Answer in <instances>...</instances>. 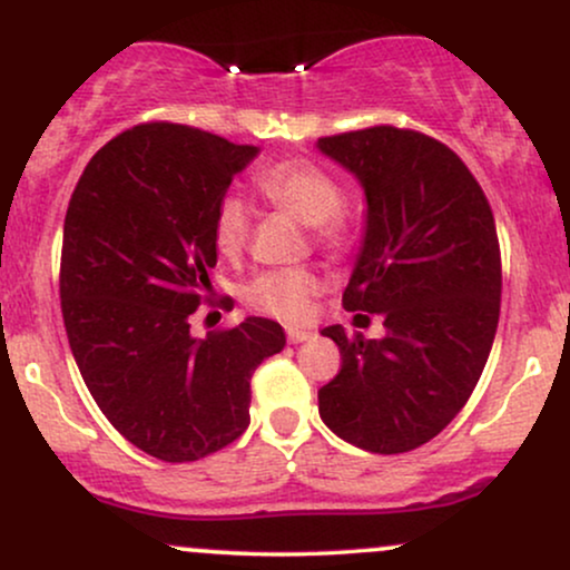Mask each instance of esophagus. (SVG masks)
I'll return each instance as SVG.
<instances>
[{
    "mask_svg": "<svg viewBox=\"0 0 570 570\" xmlns=\"http://www.w3.org/2000/svg\"><path fill=\"white\" fill-rule=\"evenodd\" d=\"M311 335H313V332H307V330H289V332H286V340L297 345V343H305V340Z\"/></svg>",
    "mask_w": 570,
    "mask_h": 570,
    "instance_id": "34e87169",
    "label": "esophagus"
}]
</instances>
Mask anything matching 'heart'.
Wrapping results in <instances>:
<instances>
[{"label":"heart","mask_w":570,"mask_h":570,"mask_svg":"<svg viewBox=\"0 0 570 570\" xmlns=\"http://www.w3.org/2000/svg\"><path fill=\"white\" fill-rule=\"evenodd\" d=\"M254 189L267 206L311 227L313 244L345 254L353 244V219L343 206V187L318 163L289 158L273 163L254 176ZM248 208L238 195H225L214 208L212 238L222 257H238L248 238ZM324 281L311 267L267 271L246 284L244 297L254 311L284 324L311 318Z\"/></svg>","instance_id":"1"}]
</instances>
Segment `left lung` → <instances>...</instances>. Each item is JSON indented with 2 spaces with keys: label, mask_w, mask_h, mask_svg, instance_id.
I'll return each mask as SVG.
<instances>
[{
  "label": "left lung",
  "mask_w": 570,
  "mask_h": 570,
  "mask_svg": "<svg viewBox=\"0 0 570 570\" xmlns=\"http://www.w3.org/2000/svg\"><path fill=\"white\" fill-rule=\"evenodd\" d=\"M318 149L356 174L367 195V233L343 305L364 322L377 313L385 326L383 340L340 324L322 332L343 362L318 391V412L356 448L407 453L461 412L493 348V212L466 163L421 130L372 126L324 136Z\"/></svg>",
  "instance_id": "left-lung-1"
}]
</instances>
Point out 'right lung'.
I'll return each instance as SVG.
<instances>
[{"mask_svg":"<svg viewBox=\"0 0 570 570\" xmlns=\"http://www.w3.org/2000/svg\"><path fill=\"white\" fill-rule=\"evenodd\" d=\"M257 155L179 122H141L90 158L61 246V313L90 396L130 444L168 463L200 461L244 434L252 375L286 345L252 316L195 337L212 299L214 208Z\"/></svg>","mask_w":570,"mask_h":570,"instance_id":"obj_1","label":"right lung"}]
</instances>
